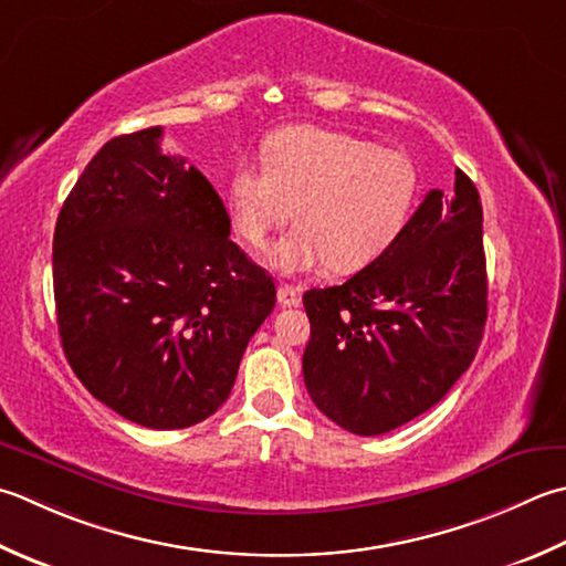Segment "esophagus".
Returning a JSON list of instances; mask_svg holds the SVG:
<instances>
[{"instance_id":"34e87169","label":"esophagus","mask_w":566,"mask_h":566,"mask_svg":"<svg viewBox=\"0 0 566 566\" xmlns=\"http://www.w3.org/2000/svg\"><path fill=\"white\" fill-rule=\"evenodd\" d=\"M276 302H280L282 306H298L302 304V292H298V286L280 284L276 286Z\"/></svg>"}]
</instances>
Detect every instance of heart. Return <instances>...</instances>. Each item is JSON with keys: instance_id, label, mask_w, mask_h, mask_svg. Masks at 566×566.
<instances>
[{"instance_id": "1", "label": "heart", "mask_w": 566, "mask_h": 566, "mask_svg": "<svg viewBox=\"0 0 566 566\" xmlns=\"http://www.w3.org/2000/svg\"><path fill=\"white\" fill-rule=\"evenodd\" d=\"M419 196L415 161L346 132L294 125L264 142L262 166L242 159L230 174L226 206L245 245L268 248V268L294 276L358 272L402 235Z\"/></svg>"}]
</instances>
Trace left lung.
<instances>
[{"label":"left lung","mask_w":566,"mask_h":566,"mask_svg":"<svg viewBox=\"0 0 566 566\" xmlns=\"http://www.w3.org/2000/svg\"><path fill=\"white\" fill-rule=\"evenodd\" d=\"M304 382L331 422L360 437L407 424L469 370L489 316L483 208L457 169L402 235L346 284L308 290Z\"/></svg>","instance_id":"8db88e82"}]
</instances>
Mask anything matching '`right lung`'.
<instances>
[{"mask_svg":"<svg viewBox=\"0 0 566 566\" xmlns=\"http://www.w3.org/2000/svg\"><path fill=\"white\" fill-rule=\"evenodd\" d=\"M161 127L109 139L55 220L63 353L129 422L184 429L228 400L276 290L230 240L228 210Z\"/></svg>","mask_w":566,"mask_h":566,"instance_id":"1","label":"right lung"}]
</instances>
